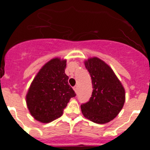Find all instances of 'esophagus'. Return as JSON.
I'll use <instances>...</instances> for the list:
<instances>
[{
	"instance_id": "obj_1",
	"label": "esophagus",
	"mask_w": 150,
	"mask_h": 150,
	"mask_svg": "<svg viewBox=\"0 0 150 150\" xmlns=\"http://www.w3.org/2000/svg\"><path fill=\"white\" fill-rule=\"evenodd\" d=\"M73 88H74V91H75L76 93H77V90H78V86H74Z\"/></svg>"
}]
</instances>
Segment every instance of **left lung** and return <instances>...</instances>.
<instances>
[{"instance_id":"8db88e82","label":"left lung","mask_w":150,"mask_h":150,"mask_svg":"<svg viewBox=\"0 0 150 150\" xmlns=\"http://www.w3.org/2000/svg\"><path fill=\"white\" fill-rule=\"evenodd\" d=\"M84 64L91 76L93 91L89 101L81 105L82 113L93 122H109L124 106V87L112 68L99 58H89Z\"/></svg>"}]
</instances>
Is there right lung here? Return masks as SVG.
Segmentation results:
<instances>
[{"instance_id": "add662e5", "label": "right lung", "mask_w": 150, "mask_h": 150, "mask_svg": "<svg viewBox=\"0 0 150 150\" xmlns=\"http://www.w3.org/2000/svg\"><path fill=\"white\" fill-rule=\"evenodd\" d=\"M66 59L54 58L46 63L33 79L26 95L30 115L37 121L48 123L62 116L71 98L76 96L64 73Z\"/></svg>"}]
</instances>
